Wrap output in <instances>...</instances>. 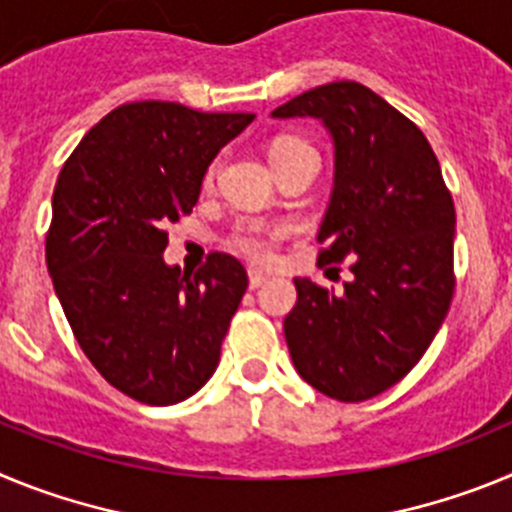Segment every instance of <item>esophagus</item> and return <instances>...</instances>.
<instances>
[{
	"instance_id": "esophagus-1",
	"label": "esophagus",
	"mask_w": 512,
	"mask_h": 512,
	"mask_svg": "<svg viewBox=\"0 0 512 512\" xmlns=\"http://www.w3.org/2000/svg\"><path fill=\"white\" fill-rule=\"evenodd\" d=\"M266 282V274H261V271H248V287L251 289H256V287H261V284Z\"/></svg>"
}]
</instances>
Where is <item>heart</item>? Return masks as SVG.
Listing matches in <instances>:
<instances>
[{
	"instance_id": "1",
	"label": "heart",
	"mask_w": 512,
	"mask_h": 512,
	"mask_svg": "<svg viewBox=\"0 0 512 512\" xmlns=\"http://www.w3.org/2000/svg\"><path fill=\"white\" fill-rule=\"evenodd\" d=\"M297 153H318L312 151V146H307L305 140L300 138H282L271 146V161H279V158L297 156ZM220 169V161H212L210 169L205 174V182H212ZM292 233V225L287 223H264V220H241L235 223L233 230L225 238V246L233 253L243 256V259L253 261V264H269L277 253V246L289 238Z\"/></svg>"
}]
</instances>
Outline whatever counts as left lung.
Instances as JSON below:
<instances>
[{
    "mask_svg": "<svg viewBox=\"0 0 512 512\" xmlns=\"http://www.w3.org/2000/svg\"><path fill=\"white\" fill-rule=\"evenodd\" d=\"M271 115L318 117L333 135L336 187L318 264L348 261L354 274L338 292L295 279L289 356L323 395L369 400L423 359L449 312L454 200L418 125L359 81H330Z\"/></svg>",
    "mask_w": 512,
    "mask_h": 512,
    "instance_id": "left-lung-1",
    "label": "left lung"
}]
</instances>
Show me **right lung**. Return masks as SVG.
I'll list each match as a JSON object with an SVG mask.
<instances>
[{"label": "right lung", "mask_w": 512, "mask_h": 512, "mask_svg": "<svg viewBox=\"0 0 512 512\" xmlns=\"http://www.w3.org/2000/svg\"><path fill=\"white\" fill-rule=\"evenodd\" d=\"M248 112L120 104L81 138L53 189L45 264L81 351L122 395L174 405L212 377L248 287L212 253L194 274L166 266V225L189 215L217 151Z\"/></svg>", "instance_id": "obj_1"}]
</instances>
